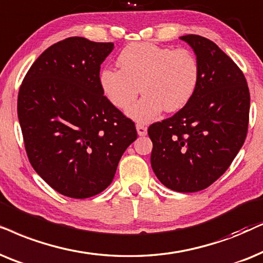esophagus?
<instances>
[{
	"label": "esophagus",
	"instance_id": "1",
	"mask_svg": "<svg viewBox=\"0 0 263 263\" xmlns=\"http://www.w3.org/2000/svg\"><path fill=\"white\" fill-rule=\"evenodd\" d=\"M136 128H137V132L139 136H145L146 135V127L142 124H137L136 125Z\"/></svg>",
	"mask_w": 263,
	"mask_h": 263
}]
</instances>
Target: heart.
Here are the masks:
<instances>
[{"instance_id":"obj_1","label":"heart","mask_w":263,"mask_h":263,"mask_svg":"<svg viewBox=\"0 0 263 263\" xmlns=\"http://www.w3.org/2000/svg\"><path fill=\"white\" fill-rule=\"evenodd\" d=\"M118 64L120 68L101 72V87L119 109L134 103L142 91V100L127 109L128 117L138 122L153 120L162 109L171 113L186 106L201 78L197 56L186 48L134 43L122 49Z\"/></svg>"}]
</instances>
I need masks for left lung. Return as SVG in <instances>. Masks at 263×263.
<instances>
[{
  "mask_svg": "<svg viewBox=\"0 0 263 263\" xmlns=\"http://www.w3.org/2000/svg\"><path fill=\"white\" fill-rule=\"evenodd\" d=\"M180 40L194 49L201 78L186 106L149 126L150 160L164 186L197 192L226 172L246 141L250 93L243 72L214 42L197 34Z\"/></svg>",
  "mask_w": 263,
  "mask_h": 263,
  "instance_id": "obj_1",
  "label": "left lung"
}]
</instances>
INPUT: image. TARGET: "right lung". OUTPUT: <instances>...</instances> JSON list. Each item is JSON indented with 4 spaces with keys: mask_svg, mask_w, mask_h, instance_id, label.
<instances>
[{
    "mask_svg": "<svg viewBox=\"0 0 263 263\" xmlns=\"http://www.w3.org/2000/svg\"><path fill=\"white\" fill-rule=\"evenodd\" d=\"M113 43L69 37L33 62L17 95V118L33 170L71 198H87L109 186L135 122L103 95L101 64Z\"/></svg>",
    "mask_w": 263,
    "mask_h": 263,
    "instance_id": "add662e5",
    "label": "right lung"
}]
</instances>
